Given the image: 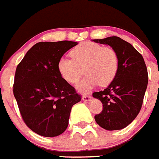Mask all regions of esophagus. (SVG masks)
<instances>
[{
	"label": "esophagus",
	"mask_w": 159,
	"mask_h": 159,
	"mask_svg": "<svg viewBox=\"0 0 159 159\" xmlns=\"http://www.w3.org/2000/svg\"><path fill=\"white\" fill-rule=\"evenodd\" d=\"M91 98H92V96H91V95H83L82 97V99L83 100L84 102H88V101L91 100Z\"/></svg>",
	"instance_id": "1"
}]
</instances>
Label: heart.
<instances>
[{"label": "heart", "mask_w": 159, "mask_h": 159, "mask_svg": "<svg viewBox=\"0 0 159 159\" xmlns=\"http://www.w3.org/2000/svg\"><path fill=\"white\" fill-rule=\"evenodd\" d=\"M72 58L62 57L57 62V70L66 82L75 84L84 69L86 77L77 85V89L87 92L98 83L101 87L111 84L119 69L118 53L111 47H102L94 42L79 43L71 51Z\"/></svg>", "instance_id": "1"}]
</instances>
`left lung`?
<instances>
[{"label": "left lung", "mask_w": 159, "mask_h": 159, "mask_svg": "<svg viewBox=\"0 0 159 159\" xmlns=\"http://www.w3.org/2000/svg\"><path fill=\"white\" fill-rule=\"evenodd\" d=\"M108 44L117 52L119 69L116 78L104 91L92 96L103 104V110L95 116L101 127L107 130L125 128L138 116L148 86V70L143 56L122 39L112 36L93 39Z\"/></svg>", "instance_id": "obj_1"}]
</instances>
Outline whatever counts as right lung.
<instances>
[{
    "label": "right lung",
    "instance_id": "1",
    "mask_svg": "<svg viewBox=\"0 0 159 159\" xmlns=\"http://www.w3.org/2000/svg\"><path fill=\"white\" fill-rule=\"evenodd\" d=\"M77 44L67 40L37 43L16 67L13 93L19 110L26 125L41 136L63 133L72 106L81 101L57 70L62 55Z\"/></svg>",
    "mask_w": 159,
    "mask_h": 159
}]
</instances>
